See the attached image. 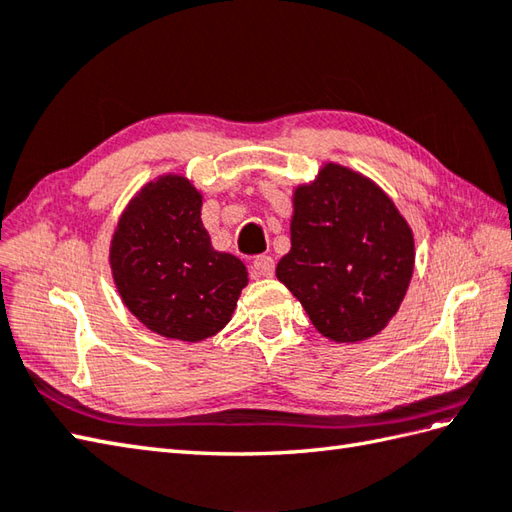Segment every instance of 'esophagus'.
<instances>
[{
    "label": "esophagus",
    "instance_id": "34e87169",
    "mask_svg": "<svg viewBox=\"0 0 512 512\" xmlns=\"http://www.w3.org/2000/svg\"><path fill=\"white\" fill-rule=\"evenodd\" d=\"M253 273L257 277H273L275 273V259L268 255H259L253 259Z\"/></svg>",
    "mask_w": 512,
    "mask_h": 512
}]
</instances>
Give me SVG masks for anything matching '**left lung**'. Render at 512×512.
Instances as JSON below:
<instances>
[{
    "label": "left lung",
    "mask_w": 512,
    "mask_h": 512,
    "mask_svg": "<svg viewBox=\"0 0 512 512\" xmlns=\"http://www.w3.org/2000/svg\"><path fill=\"white\" fill-rule=\"evenodd\" d=\"M290 253L277 279L330 341L378 334L398 312L413 273L411 228L376 184L328 162L297 187Z\"/></svg>",
    "instance_id": "1"
}]
</instances>
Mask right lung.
<instances>
[{"label": "right lung", "mask_w": 512, "mask_h": 512, "mask_svg": "<svg viewBox=\"0 0 512 512\" xmlns=\"http://www.w3.org/2000/svg\"><path fill=\"white\" fill-rule=\"evenodd\" d=\"M200 209L187 178L162 176L129 202L110 248L129 312L151 332L189 343L220 332L248 284L246 266L211 246Z\"/></svg>", "instance_id": "obj_1"}]
</instances>
